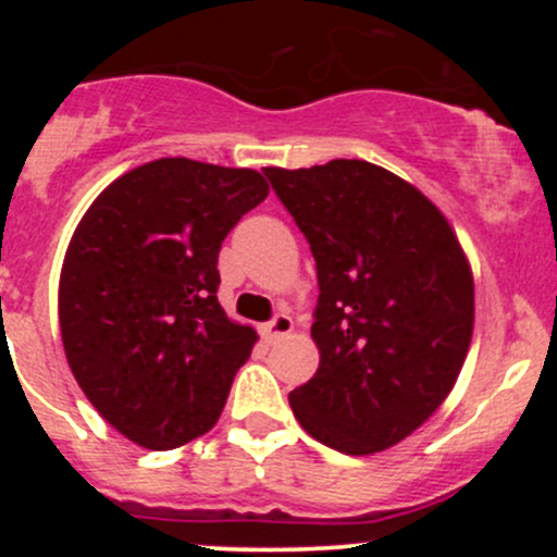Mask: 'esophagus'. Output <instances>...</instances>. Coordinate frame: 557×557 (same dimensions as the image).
Instances as JSON below:
<instances>
[{
	"label": "esophagus",
	"instance_id": "34e87169",
	"mask_svg": "<svg viewBox=\"0 0 557 557\" xmlns=\"http://www.w3.org/2000/svg\"><path fill=\"white\" fill-rule=\"evenodd\" d=\"M290 332H293V319L287 314H277L272 319V322L261 324V337H264L267 343L280 341V337L290 335Z\"/></svg>",
	"mask_w": 557,
	"mask_h": 557
}]
</instances>
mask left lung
I'll list each match as a JSON object with an SVG mask.
<instances>
[{
	"instance_id": "1",
	"label": "left lung",
	"mask_w": 557,
	"mask_h": 557,
	"mask_svg": "<svg viewBox=\"0 0 557 557\" xmlns=\"http://www.w3.org/2000/svg\"><path fill=\"white\" fill-rule=\"evenodd\" d=\"M264 175L317 261L319 369L287 395L293 413L332 450L393 447L437 411L469 354L461 243L421 190L363 159Z\"/></svg>"
}]
</instances>
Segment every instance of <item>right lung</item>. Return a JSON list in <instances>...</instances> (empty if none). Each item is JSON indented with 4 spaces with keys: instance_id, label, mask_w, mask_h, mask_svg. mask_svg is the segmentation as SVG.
<instances>
[{
    "instance_id": "obj_1",
    "label": "right lung",
    "mask_w": 557,
    "mask_h": 557,
    "mask_svg": "<svg viewBox=\"0 0 557 557\" xmlns=\"http://www.w3.org/2000/svg\"><path fill=\"white\" fill-rule=\"evenodd\" d=\"M267 194L257 170L168 157L117 177L75 227L62 345L86 398L136 445L172 450L220 419L257 332L216 300V257Z\"/></svg>"
}]
</instances>
